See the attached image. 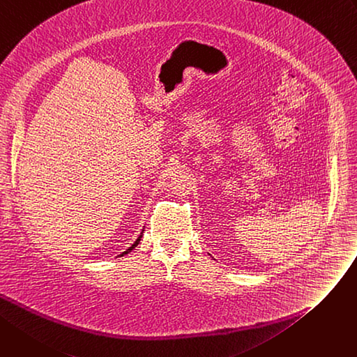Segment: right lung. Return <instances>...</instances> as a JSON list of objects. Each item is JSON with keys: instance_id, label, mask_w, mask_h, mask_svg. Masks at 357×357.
I'll list each match as a JSON object with an SVG mask.
<instances>
[{"instance_id": "add662e5", "label": "right lung", "mask_w": 357, "mask_h": 357, "mask_svg": "<svg viewBox=\"0 0 357 357\" xmlns=\"http://www.w3.org/2000/svg\"><path fill=\"white\" fill-rule=\"evenodd\" d=\"M142 235H144V229H142V232H140V235H139V236H137V240H136V241H135V243H133V244H132V245H130V247H129V248H128V250H126V251H125V252H122V254H121V257H123V255H125V254H128V252H130V251H132V250H135V247H136V245H137V244H139V241H140V238H142Z\"/></svg>"}]
</instances>
